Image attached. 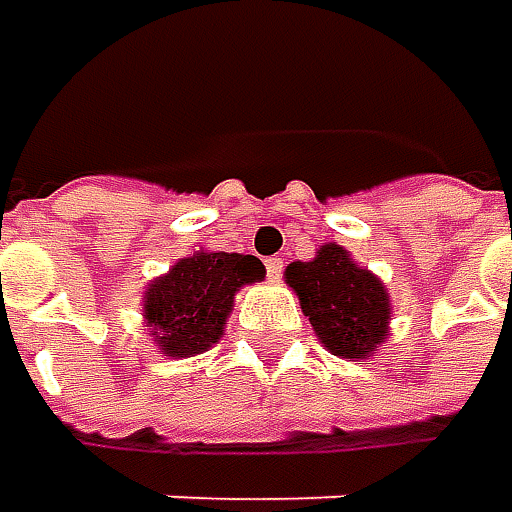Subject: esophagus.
Returning a JSON list of instances; mask_svg holds the SVG:
<instances>
[{
    "mask_svg": "<svg viewBox=\"0 0 512 512\" xmlns=\"http://www.w3.org/2000/svg\"><path fill=\"white\" fill-rule=\"evenodd\" d=\"M265 267H267V279H273V282H276V279H279V276H282V259H267L265 262Z\"/></svg>",
    "mask_w": 512,
    "mask_h": 512,
    "instance_id": "esophagus-1",
    "label": "esophagus"
}]
</instances>
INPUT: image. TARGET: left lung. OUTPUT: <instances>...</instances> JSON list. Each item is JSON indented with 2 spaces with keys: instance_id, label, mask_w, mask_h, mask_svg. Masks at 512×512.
<instances>
[{
  "instance_id": "1",
  "label": "left lung",
  "mask_w": 512,
  "mask_h": 512,
  "mask_svg": "<svg viewBox=\"0 0 512 512\" xmlns=\"http://www.w3.org/2000/svg\"><path fill=\"white\" fill-rule=\"evenodd\" d=\"M287 287L299 296L319 342L339 359L362 362L390 339V293L350 250L327 242L310 262L285 267Z\"/></svg>"
}]
</instances>
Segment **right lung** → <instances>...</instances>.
I'll return each mask as SVG.
<instances>
[{
  "instance_id": "add662e5",
  "label": "right lung",
  "mask_w": 512,
  "mask_h": 512,
  "mask_svg": "<svg viewBox=\"0 0 512 512\" xmlns=\"http://www.w3.org/2000/svg\"><path fill=\"white\" fill-rule=\"evenodd\" d=\"M256 282H265L256 256L199 247L145 287L142 322L159 353L199 356L222 339L236 293Z\"/></svg>"
}]
</instances>
